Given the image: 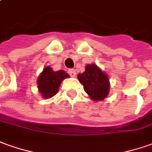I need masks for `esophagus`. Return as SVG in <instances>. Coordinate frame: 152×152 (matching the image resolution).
Wrapping results in <instances>:
<instances>
[{
    "label": "esophagus",
    "mask_w": 152,
    "mask_h": 152,
    "mask_svg": "<svg viewBox=\"0 0 152 152\" xmlns=\"http://www.w3.org/2000/svg\"><path fill=\"white\" fill-rule=\"evenodd\" d=\"M68 73L69 74L71 77H74L75 75H76V72H75V70L73 69H70L68 70Z\"/></svg>",
    "instance_id": "esophagus-1"
}]
</instances>
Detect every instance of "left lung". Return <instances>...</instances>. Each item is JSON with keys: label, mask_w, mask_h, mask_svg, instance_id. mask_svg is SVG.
<instances>
[{"label": "left lung", "mask_w": 152, "mask_h": 152, "mask_svg": "<svg viewBox=\"0 0 152 152\" xmlns=\"http://www.w3.org/2000/svg\"><path fill=\"white\" fill-rule=\"evenodd\" d=\"M78 79L92 100L102 101L108 95L110 88L108 76L96 64H88L85 71L78 74Z\"/></svg>", "instance_id": "1"}]
</instances>
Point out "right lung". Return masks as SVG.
Instances as JSON below:
<instances>
[{
    "label": "right lung",
    "instance_id": "1",
    "mask_svg": "<svg viewBox=\"0 0 152 152\" xmlns=\"http://www.w3.org/2000/svg\"><path fill=\"white\" fill-rule=\"evenodd\" d=\"M69 75L64 70L54 71L50 67H46L39 74L37 83L39 92L44 98H50L58 93L61 82Z\"/></svg>",
    "mask_w": 152,
    "mask_h": 152
}]
</instances>
